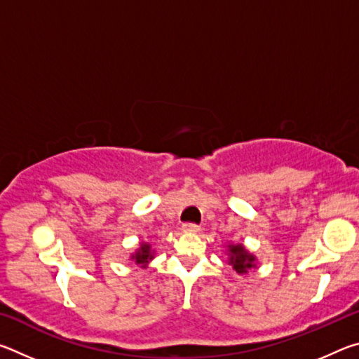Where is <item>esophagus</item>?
<instances>
[{
  "label": "esophagus",
  "mask_w": 359,
  "mask_h": 359,
  "mask_svg": "<svg viewBox=\"0 0 359 359\" xmlns=\"http://www.w3.org/2000/svg\"><path fill=\"white\" fill-rule=\"evenodd\" d=\"M182 231H184V233H187V234H196L199 231V226H198V224H194V223H185L184 226H182Z\"/></svg>",
  "instance_id": "obj_1"
}]
</instances>
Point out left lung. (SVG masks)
<instances>
[{
	"label": "left lung",
	"instance_id": "1",
	"mask_svg": "<svg viewBox=\"0 0 359 359\" xmlns=\"http://www.w3.org/2000/svg\"><path fill=\"white\" fill-rule=\"evenodd\" d=\"M226 247V261L229 266H233L236 274L245 276L248 271L257 267V257L253 253L247 250L244 244H231L224 245Z\"/></svg>",
	"mask_w": 359,
	"mask_h": 359
}]
</instances>
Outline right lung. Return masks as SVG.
<instances>
[{"label": "right lung", "instance_id": "1", "mask_svg": "<svg viewBox=\"0 0 359 359\" xmlns=\"http://www.w3.org/2000/svg\"><path fill=\"white\" fill-rule=\"evenodd\" d=\"M155 255H156V250L151 247L150 242H141L136 250L131 253L130 259L135 264H137V267H141V269H147L149 263L155 258Z\"/></svg>", "mask_w": 359, "mask_h": 359}]
</instances>
